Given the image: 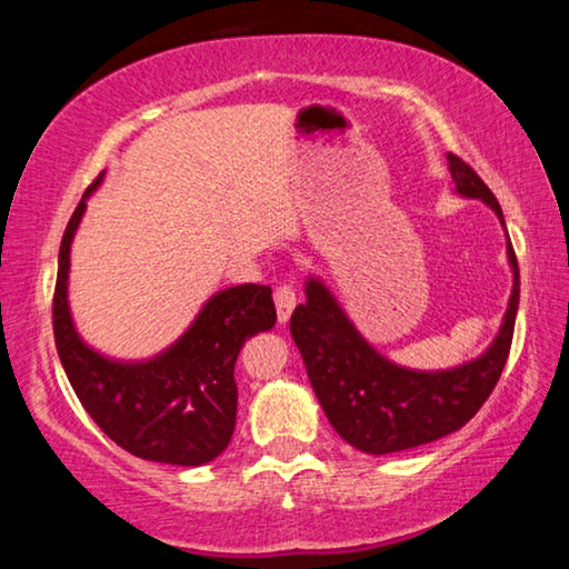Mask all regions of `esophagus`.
Wrapping results in <instances>:
<instances>
[{
  "mask_svg": "<svg viewBox=\"0 0 569 569\" xmlns=\"http://www.w3.org/2000/svg\"><path fill=\"white\" fill-rule=\"evenodd\" d=\"M273 301H276L278 321L286 323L288 319H291V313H293V308H296V288H293V283H281V286H276Z\"/></svg>",
  "mask_w": 569,
  "mask_h": 569,
  "instance_id": "1",
  "label": "esophagus"
}]
</instances>
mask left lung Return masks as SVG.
<instances>
[{"instance_id": "8db88e82", "label": "left lung", "mask_w": 569, "mask_h": 569, "mask_svg": "<svg viewBox=\"0 0 569 569\" xmlns=\"http://www.w3.org/2000/svg\"><path fill=\"white\" fill-rule=\"evenodd\" d=\"M447 158L459 196L485 200L505 226L495 192L475 168L455 152ZM507 256L515 283L502 329L479 359L447 371H413L383 359L361 339L321 281L311 278L306 283L308 301L293 311L291 333L316 397L341 439L366 455H391L447 437L475 417L502 377L512 346L519 306L512 243Z\"/></svg>"}]
</instances>
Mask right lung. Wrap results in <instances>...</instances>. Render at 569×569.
<instances>
[{"label": "right lung", "instance_id": "1", "mask_svg": "<svg viewBox=\"0 0 569 569\" xmlns=\"http://www.w3.org/2000/svg\"><path fill=\"white\" fill-rule=\"evenodd\" d=\"M98 180L64 228L52 298L54 343L77 399L114 445L162 465L200 467L228 447L236 429V359L258 331L273 329L271 288L246 283L216 293L178 343L150 361L122 363L92 351L67 306L70 243Z\"/></svg>", "mask_w": 569, "mask_h": 569}]
</instances>
